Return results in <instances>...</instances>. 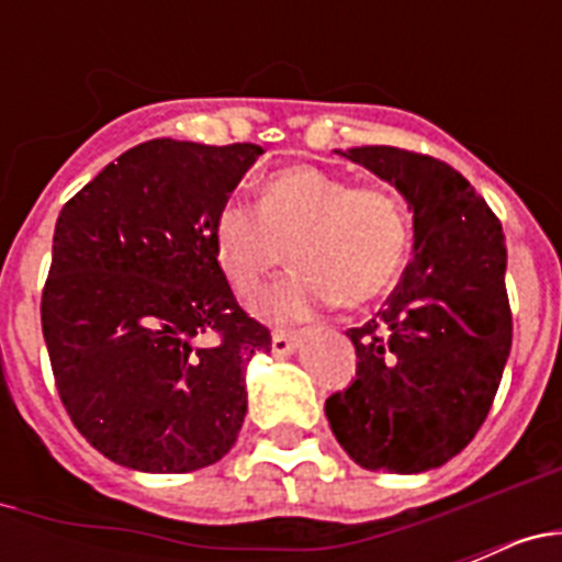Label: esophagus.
<instances>
[{"label": "esophagus", "instance_id": "obj_1", "mask_svg": "<svg viewBox=\"0 0 562 562\" xmlns=\"http://www.w3.org/2000/svg\"><path fill=\"white\" fill-rule=\"evenodd\" d=\"M297 340H301V331L276 329L272 331V355H278V357L290 355V351L297 346Z\"/></svg>", "mask_w": 562, "mask_h": 562}]
</instances>
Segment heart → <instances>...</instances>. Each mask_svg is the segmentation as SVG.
I'll return each instance as SVG.
<instances>
[{
    "label": "heart",
    "instance_id": "b5f03b06",
    "mask_svg": "<svg viewBox=\"0 0 562 562\" xmlns=\"http://www.w3.org/2000/svg\"><path fill=\"white\" fill-rule=\"evenodd\" d=\"M213 247L238 295L252 297L292 247L295 270L265 297L276 321L326 304L362 306L394 286L411 247L408 211L382 186H351L315 166H286L258 205L233 196L216 213Z\"/></svg>",
    "mask_w": 562,
    "mask_h": 562
}]
</instances>
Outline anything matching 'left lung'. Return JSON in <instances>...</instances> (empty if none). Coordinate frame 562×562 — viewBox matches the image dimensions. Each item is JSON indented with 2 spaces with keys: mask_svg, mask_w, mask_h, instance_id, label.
Segmentation results:
<instances>
[{
  "mask_svg": "<svg viewBox=\"0 0 562 562\" xmlns=\"http://www.w3.org/2000/svg\"><path fill=\"white\" fill-rule=\"evenodd\" d=\"M414 211V258L385 310L349 329L357 376L326 400L331 434L366 470L425 473L473 441L513 349L501 222L448 162L394 146L342 151Z\"/></svg>",
  "mask_w": 562,
  "mask_h": 562,
  "instance_id": "left-lung-1",
  "label": "left lung"
}]
</instances>
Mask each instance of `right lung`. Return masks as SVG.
Segmentation results:
<instances>
[{"instance_id":"add662e5","label":"right lung","mask_w":562,"mask_h":562,"mask_svg":"<svg viewBox=\"0 0 562 562\" xmlns=\"http://www.w3.org/2000/svg\"><path fill=\"white\" fill-rule=\"evenodd\" d=\"M258 154L140 143L58 213L44 342L72 425L117 464L191 473L241 430L245 366L272 337L238 306L213 222Z\"/></svg>"}]
</instances>
